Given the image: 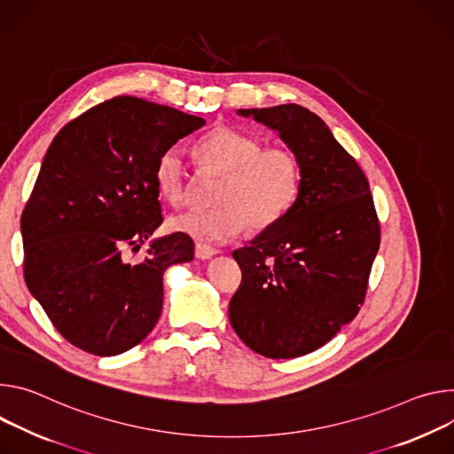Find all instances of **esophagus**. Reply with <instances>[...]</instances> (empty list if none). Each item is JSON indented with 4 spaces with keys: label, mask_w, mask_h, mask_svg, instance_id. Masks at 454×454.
Listing matches in <instances>:
<instances>
[{
    "label": "esophagus",
    "mask_w": 454,
    "mask_h": 454,
    "mask_svg": "<svg viewBox=\"0 0 454 454\" xmlns=\"http://www.w3.org/2000/svg\"><path fill=\"white\" fill-rule=\"evenodd\" d=\"M215 254H216V248H213L209 245H204V243H196L194 256L198 260H211Z\"/></svg>",
    "instance_id": "1"
}]
</instances>
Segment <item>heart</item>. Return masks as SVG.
I'll list each match as a JSON object with an SVG mask.
<instances>
[{
	"label": "heart",
	"mask_w": 454,
	"mask_h": 454,
	"mask_svg": "<svg viewBox=\"0 0 454 454\" xmlns=\"http://www.w3.org/2000/svg\"><path fill=\"white\" fill-rule=\"evenodd\" d=\"M194 153L207 169L225 175L213 211H189L169 220V229L196 241L223 243L245 227L263 232L294 207L301 191V164L286 147H265L263 140L232 126H215L201 135ZM160 196L173 207L187 200V168L180 147L162 151L155 166Z\"/></svg>",
	"instance_id": "b5f03b06"
}]
</instances>
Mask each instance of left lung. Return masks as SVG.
Returning <instances> with one entry per match:
<instances>
[{
  "mask_svg": "<svg viewBox=\"0 0 454 454\" xmlns=\"http://www.w3.org/2000/svg\"><path fill=\"white\" fill-rule=\"evenodd\" d=\"M238 115L279 133L299 159L301 191L285 218L232 253L241 285L229 319L256 354L294 359L359 314L380 225L363 169L321 117L299 105Z\"/></svg>",
  "mask_w": 454,
  "mask_h": 454,
  "instance_id": "8db88e82",
  "label": "left lung"
}]
</instances>
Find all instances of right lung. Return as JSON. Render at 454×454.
<instances>
[{
	"instance_id": "right-lung-1",
	"label": "right lung",
	"mask_w": 454,
	"mask_h": 454,
	"mask_svg": "<svg viewBox=\"0 0 454 454\" xmlns=\"http://www.w3.org/2000/svg\"><path fill=\"white\" fill-rule=\"evenodd\" d=\"M206 124L138 97H114L50 144L21 215L23 274L56 330L98 357L119 356L155 328L168 267L194 258L173 232L142 262L124 250L162 223L155 166L162 151Z\"/></svg>"
}]
</instances>
